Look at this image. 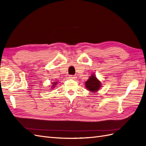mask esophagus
<instances>
[{
    "instance_id": "esophagus-1",
    "label": "esophagus",
    "mask_w": 146,
    "mask_h": 146,
    "mask_svg": "<svg viewBox=\"0 0 146 146\" xmlns=\"http://www.w3.org/2000/svg\"><path fill=\"white\" fill-rule=\"evenodd\" d=\"M69 78H70V79H76V78H77V77L76 76H72V75H71V76H69Z\"/></svg>"
}]
</instances>
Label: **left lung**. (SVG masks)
Here are the masks:
<instances>
[{
  "label": "left lung",
  "mask_w": 146,
  "mask_h": 146,
  "mask_svg": "<svg viewBox=\"0 0 146 146\" xmlns=\"http://www.w3.org/2000/svg\"><path fill=\"white\" fill-rule=\"evenodd\" d=\"M101 85V82L97 78L94 74H92L88 81L85 82L86 88L91 92H95L99 90Z\"/></svg>",
  "instance_id": "8db88e82"
}]
</instances>
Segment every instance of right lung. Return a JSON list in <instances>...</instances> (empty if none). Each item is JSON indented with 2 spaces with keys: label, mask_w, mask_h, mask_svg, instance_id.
Wrapping results in <instances>:
<instances>
[{
  "label": "right lung",
  "mask_w": 146,
  "mask_h": 146,
  "mask_svg": "<svg viewBox=\"0 0 146 146\" xmlns=\"http://www.w3.org/2000/svg\"><path fill=\"white\" fill-rule=\"evenodd\" d=\"M56 83H57V82H53L52 83V84H53V85H52V88H51V89H53V88H54V87H55V85H56Z\"/></svg>",
  "instance_id": "1"
}]
</instances>
